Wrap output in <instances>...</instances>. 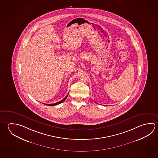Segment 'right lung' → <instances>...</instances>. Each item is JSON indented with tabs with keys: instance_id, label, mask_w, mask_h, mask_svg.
Wrapping results in <instances>:
<instances>
[{
	"instance_id": "1",
	"label": "right lung",
	"mask_w": 158,
	"mask_h": 158,
	"mask_svg": "<svg viewBox=\"0 0 158 158\" xmlns=\"http://www.w3.org/2000/svg\"><path fill=\"white\" fill-rule=\"evenodd\" d=\"M68 94H69V93L67 94V96L65 97V98H64L63 99L61 100H60V102H56V103H54V104H47V105H49V106H55V105H58V104H60V103H61V102H63L64 100H65V99H67V97H68Z\"/></svg>"
}]
</instances>
